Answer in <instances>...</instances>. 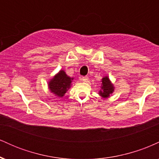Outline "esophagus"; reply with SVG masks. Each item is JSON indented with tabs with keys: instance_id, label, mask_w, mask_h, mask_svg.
Wrapping results in <instances>:
<instances>
[{
	"instance_id": "obj_1",
	"label": "esophagus",
	"mask_w": 159,
	"mask_h": 159,
	"mask_svg": "<svg viewBox=\"0 0 159 159\" xmlns=\"http://www.w3.org/2000/svg\"><path fill=\"white\" fill-rule=\"evenodd\" d=\"M81 80L84 82H87L88 81V77L87 76H83V77L81 78Z\"/></svg>"
}]
</instances>
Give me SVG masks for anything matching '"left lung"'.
I'll list each match as a JSON object with an SVG mask.
<instances>
[{"instance_id":"8db88e82","label":"left lung","mask_w":159,"mask_h":159,"mask_svg":"<svg viewBox=\"0 0 159 159\" xmlns=\"http://www.w3.org/2000/svg\"><path fill=\"white\" fill-rule=\"evenodd\" d=\"M102 90L99 91V95L103 98L108 97L110 94L114 92V86L111 83L108 77L103 78L102 80Z\"/></svg>"}]
</instances>
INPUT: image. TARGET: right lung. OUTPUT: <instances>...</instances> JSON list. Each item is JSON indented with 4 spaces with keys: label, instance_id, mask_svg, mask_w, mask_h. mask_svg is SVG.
<instances>
[{
    "label": "right lung",
    "instance_id": "add662e5",
    "mask_svg": "<svg viewBox=\"0 0 159 159\" xmlns=\"http://www.w3.org/2000/svg\"><path fill=\"white\" fill-rule=\"evenodd\" d=\"M73 78H71L63 70H61L59 73H57L54 78L48 82V87L50 89L51 92L59 96L63 97L64 96L68 89H69L72 83V80Z\"/></svg>",
    "mask_w": 159,
    "mask_h": 159
}]
</instances>
